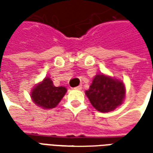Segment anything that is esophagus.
Returning <instances> with one entry per match:
<instances>
[{
	"mask_svg": "<svg viewBox=\"0 0 153 153\" xmlns=\"http://www.w3.org/2000/svg\"><path fill=\"white\" fill-rule=\"evenodd\" d=\"M74 89H76V90H81L82 89V85L77 86V87H76V88H74Z\"/></svg>",
	"mask_w": 153,
	"mask_h": 153,
	"instance_id": "1",
	"label": "esophagus"
}]
</instances>
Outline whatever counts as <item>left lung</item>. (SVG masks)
<instances>
[{
	"instance_id": "8db88e82",
	"label": "left lung",
	"mask_w": 153,
	"mask_h": 153,
	"mask_svg": "<svg viewBox=\"0 0 153 153\" xmlns=\"http://www.w3.org/2000/svg\"><path fill=\"white\" fill-rule=\"evenodd\" d=\"M85 94L97 111L109 112L123 103L126 88L123 81L98 73L94 77L88 90L85 91Z\"/></svg>"
}]
</instances>
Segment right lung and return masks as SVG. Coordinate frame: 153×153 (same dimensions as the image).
I'll return each instance as SVG.
<instances>
[{
	"label": "right lung",
	"instance_id": "add662e5",
	"mask_svg": "<svg viewBox=\"0 0 153 153\" xmlns=\"http://www.w3.org/2000/svg\"><path fill=\"white\" fill-rule=\"evenodd\" d=\"M67 88L64 86L55 87L49 76H46L42 82L34 86L30 97L36 105L43 109H53L60 102Z\"/></svg>",
	"mask_w": 153,
	"mask_h": 153
}]
</instances>
